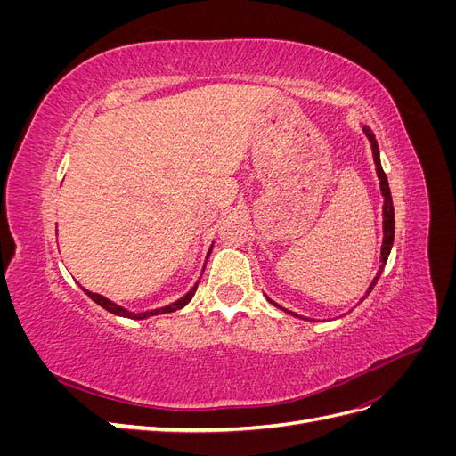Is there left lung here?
<instances>
[{"label":"left lung","mask_w":456,"mask_h":456,"mask_svg":"<svg viewBox=\"0 0 456 456\" xmlns=\"http://www.w3.org/2000/svg\"><path fill=\"white\" fill-rule=\"evenodd\" d=\"M363 133L367 134V139H369V142H370V148H372V158H375V165H377V175H379V181H380V191H382V198H384V205H382V216H384V220H382V232H384V238H382V249H380V266H379V272H377V275H375V280L370 281V285H369V289H367V293H365V297L362 298V300H365L367 298V295L372 291V287L377 285V281H379V278H380V273H382V270H384V266H386V260H388V256H390V251H392V245H394V233H395V216H394V203H392V194H390V186H388V178H386V173H384V169H382V165H380V154H379V144H377V139H375V134L370 133V129L367 127V126H363ZM268 298V297H266ZM273 306H278L280 310H283V312H287V314H293L295 317H300L298 314H295V312H291V310H285V308H281L280 305H275V302L272 300V298H268ZM360 300V302H362ZM306 320V317H305Z\"/></svg>","instance_id":"left-lung-1"}]
</instances>
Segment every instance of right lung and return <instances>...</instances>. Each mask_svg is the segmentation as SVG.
I'll return each mask as SVG.
<instances>
[{"label":"right lung","instance_id":"add662e5","mask_svg":"<svg viewBox=\"0 0 456 456\" xmlns=\"http://www.w3.org/2000/svg\"><path fill=\"white\" fill-rule=\"evenodd\" d=\"M213 249V247H211ZM207 255H211V251L207 253ZM198 283L200 281H196V285L190 289V291L184 295V297H181L178 300H175L173 305H169V306H163V308H156V310H148V312H129V310H126L123 306H118L116 302H112V300H108L106 297H102V295H99V293H91V291H87V289H84L86 291V295L91 298V300H94L96 305L99 306H102L104 310H108L110 314H116V315H121V317H131V320H146V317H151V315H159V314H171V312H176V310H181V308H184L188 302L191 300V297L196 295V289H198Z\"/></svg>","mask_w":456,"mask_h":456}]
</instances>
